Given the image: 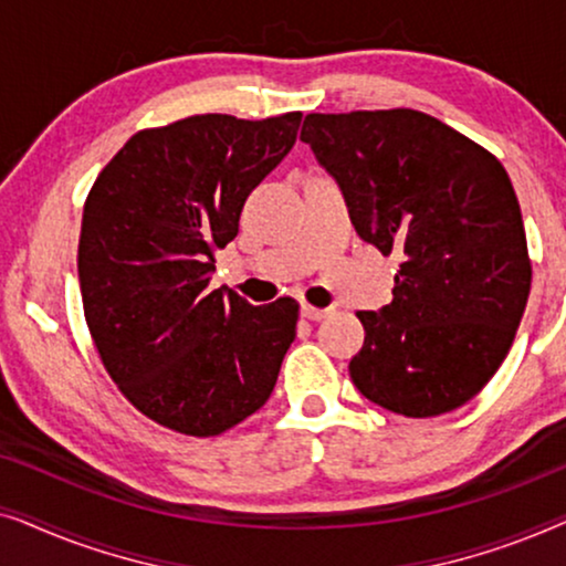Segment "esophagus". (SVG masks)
<instances>
[{"instance_id": "34e87169", "label": "esophagus", "mask_w": 566, "mask_h": 566, "mask_svg": "<svg viewBox=\"0 0 566 566\" xmlns=\"http://www.w3.org/2000/svg\"><path fill=\"white\" fill-rule=\"evenodd\" d=\"M327 314H329V308H316V306H308V304L301 306V316H304V319H308V322H322Z\"/></svg>"}]
</instances>
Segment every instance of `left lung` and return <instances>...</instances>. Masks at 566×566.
<instances>
[{"label":"left lung","mask_w":566,"mask_h":566,"mask_svg":"<svg viewBox=\"0 0 566 566\" xmlns=\"http://www.w3.org/2000/svg\"><path fill=\"white\" fill-rule=\"evenodd\" d=\"M301 142L343 190L363 242L401 254L394 301L350 378L405 417L467 405L497 374L531 293L521 206L490 151L420 111L312 113Z\"/></svg>","instance_id":"left-lung-1"}]
</instances>
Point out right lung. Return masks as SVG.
<instances>
[{"instance_id": "add662e5", "label": "right lung", "mask_w": 566, "mask_h": 566, "mask_svg": "<svg viewBox=\"0 0 566 566\" xmlns=\"http://www.w3.org/2000/svg\"><path fill=\"white\" fill-rule=\"evenodd\" d=\"M298 126L301 113L192 115L138 130L92 185L76 254L84 319L118 389L169 430L219 436L273 394L298 304L252 306L208 283Z\"/></svg>"}]
</instances>
